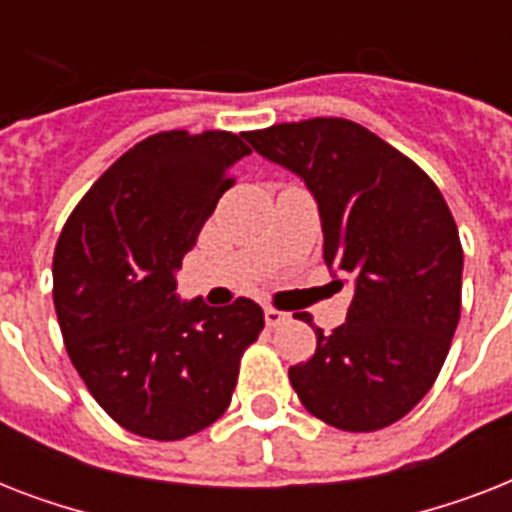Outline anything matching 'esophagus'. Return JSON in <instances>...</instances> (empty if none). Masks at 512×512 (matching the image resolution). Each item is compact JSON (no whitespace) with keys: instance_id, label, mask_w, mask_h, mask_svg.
I'll return each mask as SVG.
<instances>
[{"instance_id":"esophagus-1","label":"esophagus","mask_w":512,"mask_h":512,"mask_svg":"<svg viewBox=\"0 0 512 512\" xmlns=\"http://www.w3.org/2000/svg\"><path fill=\"white\" fill-rule=\"evenodd\" d=\"M284 321H289V313L276 311V308H265V324L268 327H281Z\"/></svg>"}]
</instances>
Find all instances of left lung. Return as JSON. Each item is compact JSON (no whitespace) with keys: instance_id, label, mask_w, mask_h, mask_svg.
<instances>
[{"instance_id":"8db88e82","label":"left lung","mask_w":512,"mask_h":512,"mask_svg":"<svg viewBox=\"0 0 512 512\" xmlns=\"http://www.w3.org/2000/svg\"><path fill=\"white\" fill-rule=\"evenodd\" d=\"M247 140L313 193L332 284L353 289L345 324L316 329V353L289 382L327 425L388 428L436 382L460 321L452 212L412 159L348 119L273 124Z\"/></svg>"}]
</instances>
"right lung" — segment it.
Instances as JSON below:
<instances>
[{
    "label": "right lung",
    "mask_w": 512,
    "mask_h": 512,
    "mask_svg": "<svg viewBox=\"0 0 512 512\" xmlns=\"http://www.w3.org/2000/svg\"><path fill=\"white\" fill-rule=\"evenodd\" d=\"M249 146L239 135L170 130L140 140L63 225L52 300L71 364L124 430L177 441L228 409L239 361L265 327L247 297L180 300L177 271Z\"/></svg>",
    "instance_id": "add662e5"
}]
</instances>
